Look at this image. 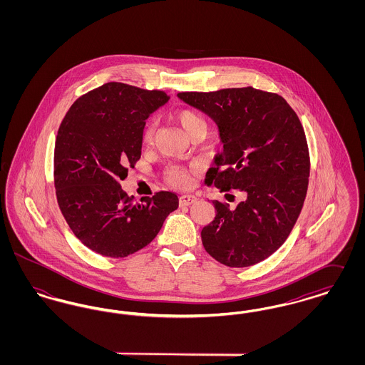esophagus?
I'll return each mask as SVG.
<instances>
[{
    "mask_svg": "<svg viewBox=\"0 0 365 365\" xmlns=\"http://www.w3.org/2000/svg\"><path fill=\"white\" fill-rule=\"evenodd\" d=\"M197 197L195 195H191V194H185V195H182L180 197V200H179V202H180V205H191V204H195L197 202Z\"/></svg>",
    "mask_w": 365,
    "mask_h": 365,
    "instance_id": "esophagus-1",
    "label": "esophagus"
}]
</instances>
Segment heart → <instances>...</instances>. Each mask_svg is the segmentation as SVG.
Here are the masks:
<instances>
[{
    "label": "heart",
    "mask_w": 365,
    "mask_h": 365,
    "mask_svg": "<svg viewBox=\"0 0 365 365\" xmlns=\"http://www.w3.org/2000/svg\"><path fill=\"white\" fill-rule=\"evenodd\" d=\"M174 116L189 135H192L200 130H205V123L202 120V118L191 109H179L175 112ZM153 134H155V124L149 123L143 131V142L149 143L153 139ZM191 171L192 168L190 167L173 164L167 167L165 175H167V179L176 187H187L191 182Z\"/></svg>",
    "instance_id": "1"
}]
</instances>
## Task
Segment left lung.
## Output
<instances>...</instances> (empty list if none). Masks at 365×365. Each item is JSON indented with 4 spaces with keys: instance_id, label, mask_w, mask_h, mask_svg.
I'll use <instances>...</instances> for the list:
<instances>
[{
    "instance_id": "1",
    "label": "left lung",
    "mask_w": 365,
    "mask_h": 365,
    "mask_svg": "<svg viewBox=\"0 0 365 365\" xmlns=\"http://www.w3.org/2000/svg\"><path fill=\"white\" fill-rule=\"evenodd\" d=\"M178 97L219 127L223 152L205 183L245 197L235 208L213 201L216 216L201 231L205 250L227 267L265 260L290 235L308 190L309 150L297 113L282 96L252 86Z\"/></svg>"
}]
</instances>
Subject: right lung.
<instances>
[{
    "mask_svg": "<svg viewBox=\"0 0 365 365\" xmlns=\"http://www.w3.org/2000/svg\"><path fill=\"white\" fill-rule=\"evenodd\" d=\"M168 100L161 90L109 82L79 97L58 127L57 202L75 237L101 256L138 252L179 205L173 191L135 201L120 186L140 158L145 120Z\"/></svg>",
    "mask_w": 365,
    "mask_h": 365,
    "instance_id": "1",
    "label": "right lung"
}]
</instances>
